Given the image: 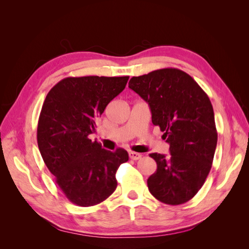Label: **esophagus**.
<instances>
[{
    "instance_id": "1",
    "label": "esophagus",
    "mask_w": 249,
    "mask_h": 249,
    "mask_svg": "<svg viewBox=\"0 0 249 249\" xmlns=\"http://www.w3.org/2000/svg\"><path fill=\"white\" fill-rule=\"evenodd\" d=\"M129 157H130V159H132V160H139V159H141V155L140 154H138V153H135V152H130L129 153Z\"/></svg>"
}]
</instances>
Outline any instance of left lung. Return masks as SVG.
Masks as SVG:
<instances>
[{
    "instance_id": "obj_1",
    "label": "left lung",
    "mask_w": 249,
    "mask_h": 249,
    "mask_svg": "<svg viewBox=\"0 0 249 249\" xmlns=\"http://www.w3.org/2000/svg\"><path fill=\"white\" fill-rule=\"evenodd\" d=\"M129 87L149 106L170 156L150 154L157 170L147 179L149 192L166 205L190 200L212 167L217 145L214 111L209 96L189 74L162 69L133 77Z\"/></svg>"
}]
</instances>
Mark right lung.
I'll return each mask as SVG.
<instances>
[{"label":"right lung","instance_id":"1","mask_svg":"<svg viewBox=\"0 0 249 249\" xmlns=\"http://www.w3.org/2000/svg\"><path fill=\"white\" fill-rule=\"evenodd\" d=\"M129 77L65 78L53 87L42 105L37 143L42 159L60 189L72 203L91 207L115 191V173L129 160L91 141L96 120L124 89Z\"/></svg>","mask_w":249,"mask_h":249}]
</instances>
